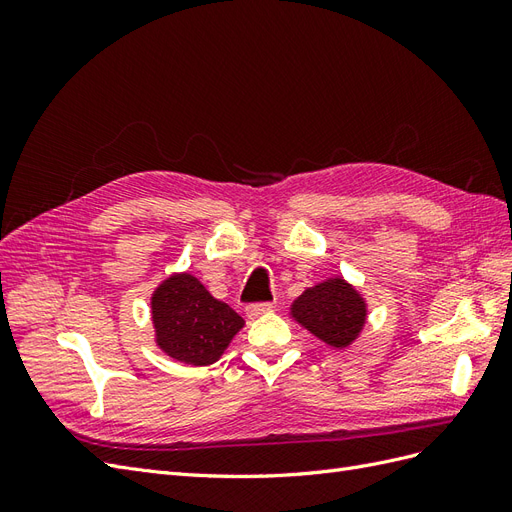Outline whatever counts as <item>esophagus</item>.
Here are the masks:
<instances>
[{"instance_id": "obj_1", "label": "esophagus", "mask_w": 512, "mask_h": 512, "mask_svg": "<svg viewBox=\"0 0 512 512\" xmlns=\"http://www.w3.org/2000/svg\"><path fill=\"white\" fill-rule=\"evenodd\" d=\"M269 312H273V305L271 303H254V305H247L245 307L247 318H258V316H265Z\"/></svg>"}]
</instances>
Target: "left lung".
I'll return each mask as SVG.
<instances>
[{
  "label": "left lung",
  "mask_w": 512,
  "mask_h": 512,
  "mask_svg": "<svg viewBox=\"0 0 512 512\" xmlns=\"http://www.w3.org/2000/svg\"><path fill=\"white\" fill-rule=\"evenodd\" d=\"M367 301L342 275L305 288L290 305V318L322 344L344 350L356 342L367 322Z\"/></svg>",
  "instance_id": "obj_1"
}]
</instances>
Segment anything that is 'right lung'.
<instances>
[{"instance_id": "1", "label": "right lung", "mask_w": 512, "mask_h": 512, "mask_svg": "<svg viewBox=\"0 0 512 512\" xmlns=\"http://www.w3.org/2000/svg\"><path fill=\"white\" fill-rule=\"evenodd\" d=\"M151 322L156 346L173 361L192 367L218 361L245 324L188 271L170 273L153 290Z\"/></svg>"}]
</instances>
